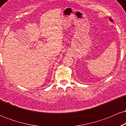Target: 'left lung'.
Wrapping results in <instances>:
<instances>
[{"label": "left lung", "instance_id": "1", "mask_svg": "<svg viewBox=\"0 0 126 126\" xmlns=\"http://www.w3.org/2000/svg\"><path fill=\"white\" fill-rule=\"evenodd\" d=\"M110 20L111 21H112V19H111V18H110Z\"/></svg>", "mask_w": 126, "mask_h": 126}]
</instances>
